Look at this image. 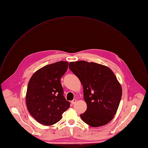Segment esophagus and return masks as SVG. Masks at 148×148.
Segmentation results:
<instances>
[{
    "mask_svg": "<svg viewBox=\"0 0 148 148\" xmlns=\"http://www.w3.org/2000/svg\"><path fill=\"white\" fill-rule=\"evenodd\" d=\"M76 99H73V100H72V101H71V103H72V104H75V103H76Z\"/></svg>",
    "mask_w": 148,
    "mask_h": 148,
    "instance_id": "34e87169",
    "label": "esophagus"
}]
</instances>
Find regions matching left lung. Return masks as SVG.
Listing matches in <instances>:
<instances>
[{
	"instance_id": "1",
	"label": "left lung",
	"mask_w": 148,
	"mask_h": 148,
	"mask_svg": "<svg viewBox=\"0 0 148 148\" xmlns=\"http://www.w3.org/2000/svg\"><path fill=\"white\" fill-rule=\"evenodd\" d=\"M70 70L83 87L87 108L82 119L92 127L107 124L115 115L122 98V88L113 72L107 66L86 61L71 62Z\"/></svg>"
}]
</instances>
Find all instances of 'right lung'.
<instances>
[{
    "label": "right lung",
    "mask_w": 148,
    "mask_h": 148,
    "mask_svg": "<svg viewBox=\"0 0 148 148\" xmlns=\"http://www.w3.org/2000/svg\"><path fill=\"white\" fill-rule=\"evenodd\" d=\"M68 66V62L62 61L47 65L37 71L29 82L26 96L27 109L41 124L56 123L70 107L60 82Z\"/></svg>",
    "instance_id": "1"
}]
</instances>
